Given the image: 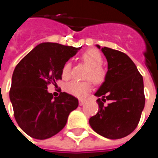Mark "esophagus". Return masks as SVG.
Segmentation results:
<instances>
[{
    "label": "esophagus",
    "mask_w": 158,
    "mask_h": 158,
    "mask_svg": "<svg viewBox=\"0 0 158 158\" xmlns=\"http://www.w3.org/2000/svg\"><path fill=\"white\" fill-rule=\"evenodd\" d=\"M79 105L83 106L84 103H85V101H84V100H83V99H79Z\"/></svg>",
    "instance_id": "esophagus-1"
}]
</instances>
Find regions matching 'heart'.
<instances>
[{
	"mask_svg": "<svg viewBox=\"0 0 158 158\" xmlns=\"http://www.w3.org/2000/svg\"><path fill=\"white\" fill-rule=\"evenodd\" d=\"M82 60L89 65L87 71L86 79H90L97 84H100L104 81L106 72L102 67V56L98 51L95 49H89L86 51L82 56ZM62 76L69 78L71 73V63L67 61L62 67ZM92 85L89 81H78L72 80L68 82L64 85V90L68 94H71L77 98H83L91 90Z\"/></svg>",
	"mask_w": 158,
	"mask_h": 158,
	"instance_id": "b5f03b06",
	"label": "heart"
}]
</instances>
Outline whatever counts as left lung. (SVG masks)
<instances>
[{
	"label": "left lung",
	"instance_id": "obj_1",
	"mask_svg": "<svg viewBox=\"0 0 158 158\" xmlns=\"http://www.w3.org/2000/svg\"><path fill=\"white\" fill-rule=\"evenodd\" d=\"M107 60L105 80L95 96L98 111L89 119L92 129L105 138L118 139L137 127L144 108L143 79L132 60L125 53L96 45ZM107 100L110 103L104 106Z\"/></svg>",
	"mask_w": 158,
	"mask_h": 158
}]
</instances>
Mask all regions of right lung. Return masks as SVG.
<instances>
[{
    "mask_svg": "<svg viewBox=\"0 0 158 158\" xmlns=\"http://www.w3.org/2000/svg\"><path fill=\"white\" fill-rule=\"evenodd\" d=\"M80 49L40 43L16 65L10 100L16 122L30 137L46 139L54 136L66 125L69 113L78 107V99L64 92L53 98L48 84L61 79L63 65Z\"/></svg>",
    "mask_w": 158,
    "mask_h": 158,
    "instance_id": "obj_1",
    "label": "right lung"
}]
</instances>
